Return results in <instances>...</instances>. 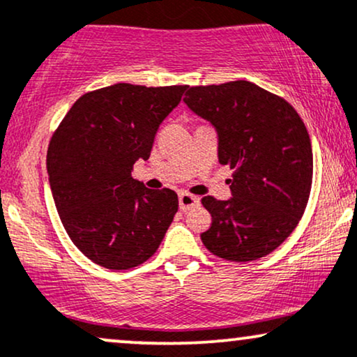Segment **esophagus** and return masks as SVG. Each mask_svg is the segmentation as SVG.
I'll use <instances>...</instances> for the list:
<instances>
[{"instance_id": "34e87169", "label": "esophagus", "mask_w": 357, "mask_h": 357, "mask_svg": "<svg viewBox=\"0 0 357 357\" xmlns=\"http://www.w3.org/2000/svg\"><path fill=\"white\" fill-rule=\"evenodd\" d=\"M197 204H199V197L188 195V192H179V208H181V211H188V209L195 208Z\"/></svg>"}]
</instances>
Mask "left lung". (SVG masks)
I'll return each instance as SVG.
<instances>
[{"mask_svg": "<svg viewBox=\"0 0 357 357\" xmlns=\"http://www.w3.org/2000/svg\"><path fill=\"white\" fill-rule=\"evenodd\" d=\"M184 102L218 132V158L234 171L227 201L204 196L213 222L201 241L234 263L273 252L294 231L312 184V148L301 116L249 81L192 86Z\"/></svg>", "mask_w": 357, "mask_h": 357, "instance_id": "8db88e82", "label": "left lung"}]
</instances>
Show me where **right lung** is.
Returning <instances> with one entry per match:
<instances>
[{
	"mask_svg": "<svg viewBox=\"0 0 357 357\" xmlns=\"http://www.w3.org/2000/svg\"><path fill=\"white\" fill-rule=\"evenodd\" d=\"M188 86L118 83L79 98L48 146L50 186L75 246L93 263L130 269L148 261L178 211L173 190L132 179L148 160L158 128Z\"/></svg>",
	"mask_w": 357,
	"mask_h": 357,
	"instance_id": "add662e5",
	"label": "right lung"
}]
</instances>
